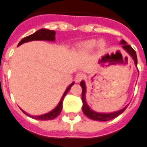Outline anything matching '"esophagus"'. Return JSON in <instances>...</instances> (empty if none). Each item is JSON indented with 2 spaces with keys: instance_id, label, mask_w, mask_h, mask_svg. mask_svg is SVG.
<instances>
[{
  "instance_id": "obj_1",
  "label": "esophagus",
  "mask_w": 147,
  "mask_h": 147,
  "mask_svg": "<svg viewBox=\"0 0 147 147\" xmlns=\"http://www.w3.org/2000/svg\"><path fill=\"white\" fill-rule=\"evenodd\" d=\"M83 79H84V75H83V74L82 73L77 74L76 76V82H80Z\"/></svg>"
}]
</instances>
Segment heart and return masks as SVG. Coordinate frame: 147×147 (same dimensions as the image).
<instances>
[{
	"label": "heart",
	"mask_w": 147,
	"mask_h": 147,
	"mask_svg": "<svg viewBox=\"0 0 147 147\" xmlns=\"http://www.w3.org/2000/svg\"><path fill=\"white\" fill-rule=\"evenodd\" d=\"M97 44V41L96 40H87V41H85L83 43H81L80 45V47L82 49V51H92ZM99 47L100 48H103L104 47V43L103 41H100L99 42Z\"/></svg>",
	"instance_id": "1"
}]
</instances>
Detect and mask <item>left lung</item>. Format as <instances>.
<instances>
[{
	"mask_svg": "<svg viewBox=\"0 0 147 147\" xmlns=\"http://www.w3.org/2000/svg\"><path fill=\"white\" fill-rule=\"evenodd\" d=\"M121 44H123L122 47L131 55V57L134 60L135 65H136V66H137V57H136V51L132 49V47L130 45L127 44V43H126L125 40H121ZM80 86L82 87V104H82V111L86 115V116H87L88 118H90V119H93V120L95 121H106L111 120V119H114L116 117H118V115H121V113H123L125 111L126 108H127V107H124L123 109L118 111L109 113V114L97 113L96 112V111H93V110L88 106V104L86 102V85H85L84 81H81Z\"/></svg>",
	"mask_w": 147,
	"mask_h": 147,
	"instance_id": "obj_1",
	"label": "left lung"
}]
</instances>
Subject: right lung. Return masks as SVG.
Wrapping results in <instances>:
<instances>
[{"label": "right lung", "mask_w": 147, "mask_h": 147, "mask_svg": "<svg viewBox=\"0 0 147 147\" xmlns=\"http://www.w3.org/2000/svg\"><path fill=\"white\" fill-rule=\"evenodd\" d=\"M55 40V31L54 30H49V29H42L38 30L36 32H34L33 34L29 35L26 37L23 38L22 40L19 42L18 44V46H20L21 44L24 43H26V42H29V41H32V40H49V41H54ZM74 85V82H72L71 84L68 86V87L66 89L65 93L63 94L62 97L60 100L59 104H57V106L54 110H52L51 111H50L49 113H47L45 115H39V116H32V115H28L27 113H26L24 111H22V112L24 114H26L28 116H29L30 118H34L36 120H41V121H47V120H52L54 118L57 117L59 114L62 110V103L63 100L65 98V95L68 93V92L70 90L71 87Z\"/></svg>", "instance_id": "1"}]
</instances>
